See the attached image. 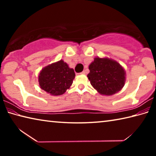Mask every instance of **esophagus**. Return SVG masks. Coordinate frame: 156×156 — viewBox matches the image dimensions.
I'll use <instances>...</instances> for the list:
<instances>
[{"label": "esophagus", "instance_id": "esophagus-1", "mask_svg": "<svg viewBox=\"0 0 156 156\" xmlns=\"http://www.w3.org/2000/svg\"><path fill=\"white\" fill-rule=\"evenodd\" d=\"M80 73H81V74H85V72H84V71H83V72H82Z\"/></svg>", "mask_w": 156, "mask_h": 156}]
</instances>
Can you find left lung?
<instances>
[{
  "label": "left lung",
  "instance_id": "left-lung-1",
  "mask_svg": "<svg viewBox=\"0 0 156 156\" xmlns=\"http://www.w3.org/2000/svg\"><path fill=\"white\" fill-rule=\"evenodd\" d=\"M87 77L100 94L112 96L125 85V72L119 63L107 58H95L89 66Z\"/></svg>",
  "mask_w": 156,
  "mask_h": 156
}]
</instances>
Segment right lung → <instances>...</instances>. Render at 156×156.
Masks as SVG:
<instances>
[{
	"label": "right lung",
	"mask_w": 156,
	"mask_h": 156,
	"mask_svg": "<svg viewBox=\"0 0 156 156\" xmlns=\"http://www.w3.org/2000/svg\"><path fill=\"white\" fill-rule=\"evenodd\" d=\"M74 78L73 69L61 60L43 68L39 74L38 82L43 90L52 96H59L70 87Z\"/></svg>",
	"instance_id": "right-lung-1"
}]
</instances>
